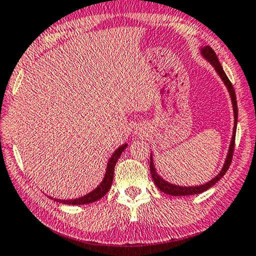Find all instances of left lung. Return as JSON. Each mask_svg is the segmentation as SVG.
<instances>
[{
  "instance_id": "left-lung-1",
  "label": "left lung",
  "mask_w": 256,
  "mask_h": 256,
  "mask_svg": "<svg viewBox=\"0 0 256 256\" xmlns=\"http://www.w3.org/2000/svg\"><path fill=\"white\" fill-rule=\"evenodd\" d=\"M200 53H202L203 58H206V59L208 60L209 62L215 67V70H216V72H218V76H221V79L223 80V82H224V85L227 86L228 92H229V94H230V98H232V110H234V119H235V122H234V130H232V142H230V145H229L228 154H227V158H226L224 166H223L222 170L220 171V174H218V176L214 177V178H212V180H209V182H206V184H202V186H174V184H171L169 182H166V180H164L160 176V174H157V171H156V169H154V160H152V154H150V156H151L150 157V171H151L152 180H154V184H156L157 188L160 190V192H163L164 194H168V195H171V196L196 195V194H200V192H206V190H208L209 188H212V186H214V184L218 183V180H221L223 176H224L226 172H227V170L229 169V166H230V163H232V154H234L236 124H238V102H236V96H235L234 87H232L230 80L228 79V76H226L224 70H223L221 64H220V61L218 59V56H216L215 52L212 50V48L210 47V46H206V47L200 48Z\"/></svg>"
}]
</instances>
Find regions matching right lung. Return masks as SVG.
I'll return each instance as SVG.
<instances>
[{"mask_svg": "<svg viewBox=\"0 0 256 256\" xmlns=\"http://www.w3.org/2000/svg\"><path fill=\"white\" fill-rule=\"evenodd\" d=\"M126 146H128V144L122 145V146H119L117 150L113 152L112 157L110 158V160L108 163V168H106V174H105L104 180H102V182L100 183L99 186H96L94 190H93V192H90V194H87V195L79 197V198H76V200H56V198H54V200H56V202H59V203H64V204L80 206V204H87V203L96 202V200H98L102 198V197H104L106 194L108 192L110 188H111V186H112L113 172H114L116 163L118 162L119 157H120V154H122V151L125 150Z\"/></svg>", "mask_w": 256, "mask_h": 256, "instance_id": "add662e5", "label": "right lung"}]
</instances>
